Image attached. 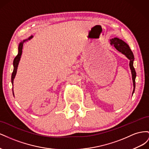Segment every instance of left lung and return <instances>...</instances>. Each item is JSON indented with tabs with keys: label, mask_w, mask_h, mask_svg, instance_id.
<instances>
[{
	"label": "left lung",
	"mask_w": 149,
	"mask_h": 149,
	"mask_svg": "<svg viewBox=\"0 0 149 149\" xmlns=\"http://www.w3.org/2000/svg\"><path fill=\"white\" fill-rule=\"evenodd\" d=\"M111 44L113 45L114 47L118 49L119 52H121L123 54L127 57L128 59L130 60L129 62V66L130 70H131L132 73V77L133 81V86H134V89L132 94L134 93L135 88H136V72L135 71V69L133 66L134 60V56L133 55V53L130 49L129 46L123 40L119 39L117 37L114 38H112L110 40Z\"/></svg>",
	"instance_id": "8db88e82"
}]
</instances>
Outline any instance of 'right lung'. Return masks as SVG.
<instances>
[{
    "label": "right lung",
    "instance_id": "1",
    "mask_svg": "<svg viewBox=\"0 0 149 149\" xmlns=\"http://www.w3.org/2000/svg\"><path fill=\"white\" fill-rule=\"evenodd\" d=\"M32 38H33V36H30V37L29 38H28L27 39H25V40H24L23 41H21L20 42V43L19 44V47H18L19 52H18V55L14 58V60H13V73L12 74V78H11L12 86H13V79H14V78L15 77L17 71V68H18V66H19V61H20V58H21L22 53V48H23L24 44L25 42L29 41V40H31ZM12 91H13V88H12ZM13 96H14V94H13Z\"/></svg>",
    "mask_w": 149,
    "mask_h": 149
}]
</instances>
